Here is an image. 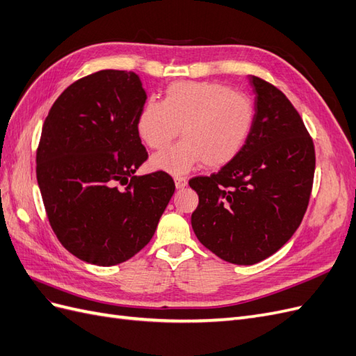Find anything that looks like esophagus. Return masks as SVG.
<instances>
[{
    "label": "esophagus",
    "mask_w": 356,
    "mask_h": 356,
    "mask_svg": "<svg viewBox=\"0 0 356 356\" xmlns=\"http://www.w3.org/2000/svg\"><path fill=\"white\" fill-rule=\"evenodd\" d=\"M174 181H175L177 188H184V187L187 186V178H186V177H178V175H175V177H174Z\"/></svg>",
    "instance_id": "esophagus-1"
}]
</instances>
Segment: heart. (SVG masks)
<instances>
[{"label": "heart", "instance_id": "b5f03b06", "mask_svg": "<svg viewBox=\"0 0 356 356\" xmlns=\"http://www.w3.org/2000/svg\"><path fill=\"white\" fill-rule=\"evenodd\" d=\"M254 122L252 102L229 86L209 81H177L163 101L148 102L138 118V132L153 148L174 139L179 129L187 143L163 149L154 165L170 174H186L197 161L220 168L243 148Z\"/></svg>", "mask_w": 356, "mask_h": 356}]
</instances>
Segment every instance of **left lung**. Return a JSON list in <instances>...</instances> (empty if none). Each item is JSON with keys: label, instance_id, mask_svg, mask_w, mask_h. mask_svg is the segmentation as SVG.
<instances>
[{"label": "left lung", "instance_id": "1", "mask_svg": "<svg viewBox=\"0 0 356 356\" xmlns=\"http://www.w3.org/2000/svg\"><path fill=\"white\" fill-rule=\"evenodd\" d=\"M255 114L241 153L211 177L188 181L199 204L191 227L224 261L251 266L291 239L307 209L315 147L297 110L273 84L250 77Z\"/></svg>", "mask_w": 356, "mask_h": 356}]
</instances>
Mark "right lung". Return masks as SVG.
<instances>
[{"mask_svg": "<svg viewBox=\"0 0 356 356\" xmlns=\"http://www.w3.org/2000/svg\"><path fill=\"white\" fill-rule=\"evenodd\" d=\"M147 99L132 71L102 70L53 104L37 149V181L59 242L80 260L114 266L152 241L175 184L148 159L138 132Z\"/></svg>", "mask_w": 356, "mask_h": 356, "instance_id": "add662e5", "label": "right lung"}]
</instances>
